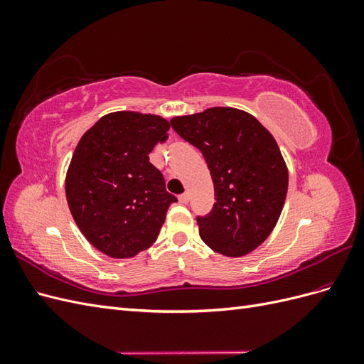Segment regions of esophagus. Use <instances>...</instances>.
Returning <instances> with one entry per match:
<instances>
[{
	"mask_svg": "<svg viewBox=\"0 0 364 364\" xmlns=\"http://www.w3.org/2000/svg\"><path fill=\"white\" fill-rule=\"evenodd\" d=\"M188 200H190V196L186 194V193H183V194L179 196V202H181V203H188Z\"/></svg>",
	"mask_w": 364,
	"mask_h": 364,
	"instance_id": "34e87169",
	"label": "esophagus"
}]
</instances>
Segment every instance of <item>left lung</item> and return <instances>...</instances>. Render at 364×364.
<instances>
[{"label": "left lung", "instance_id": "8db88e82", "mask_svg": "<svg viewBox=\"0 0 364 364\" xmlns=\"http://www.w3.org/2000/svg\"><path fill=\"white\" fill-rule=\"evenodd\" d=\"M170 124L202 151L211 171L215 203L196 217L200 238L226 257L246 255L269 237L287 196L277 141L255 117L234 107L176 117Z\"/></svg>", "mask_w": 364, "mask_h": 364}]
</instances>
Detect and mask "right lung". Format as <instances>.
I'll return each mask as SVG.
<instances>
[{
  "label": "right lung",
  "instance_id": "add662e5",
  "mask_svg": "<svg viewBox=\"0 0 364 364\" xmlns=\"http://www.w3.org/2000/svg\"><path fill=\"white\" fill-rule=\"evenodd\" d=\"M170 123L158 115L121 111L105 115L77 144L65 191L77 226L112 258H130L155 243L168 206L149 153L165 139Z\"/></svg>",
  "mask_w": 364,
  "mask_h": 364
}]
</instances>
